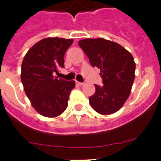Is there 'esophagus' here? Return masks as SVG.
Instances as JSON below:
<instances>
[{"label": "esophagus", "mask_w": 161, "mask_h": 161, "mask_svg": "<svg viewBox=\"0 0 161 161\" xmlns=\"http://www.w3.org/2000/svg\"><path fill=\"white\" fill-rule=\"evenodd\" d=\"M76 85H80V86H81V85H84V83H82V82H79V81H76Z\"/></svg>", "instance_id": "34e87169"}]
</instances>
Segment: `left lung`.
<instances>
[{"instance_id":"1","label":"left lung","mask_w":161,"mask_h":161,"mask_svg":"<svg viewBox=\"0 0 161 161\" xmlns=\"http://www.w3.org/2000/svg\"><path fill=\"white\" fill-rule=\"evenodd\" d=\"M91 65L100 69L103 85H95L89 103L103 115L119 111L128 99L135 80L136 63L131 54L120 44L98 38H85L78 42Z\"/></svg>"}]
</instances>
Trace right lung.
Returning <instances> with one entry per match:
<instances>
[{"mask_svg": "<svg viewBox=\"0 0 161 161\" xmlns=\"http://www.w3.org/2000/svg\"><path fill=\"white\" fill-rule=\"evenodd\" d=\"M73 42L72 38H46L31 47L24 56L21 80L34 109L44 117L63 114L75 81L54 76L64 68V56Z\"/></svg>", "mask_w": 161, "mask_h": 161, "instance_id": "obj_1", "label": "right lung"}]
</instances>
